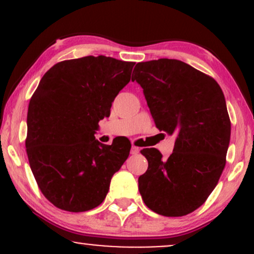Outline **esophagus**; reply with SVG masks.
<instances>
[{
	"mask_svg": "<svg viewBox=\"0 0 254 254\" xmlns=\"http://www.w3.org/2000/svg\"><path fill=\"white\" fill-rule=\"evenodd\" d=\"M138 153H139V148L132 145V147H131V154H132V155H136V154H138Z\"/></svg>",
	"mask_w": 254,
	"mask_h": 254,
	"instance_id": "obj_1",
	"label": "esophagus"
}]
</instances>
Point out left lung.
<instances>
[{
  "instance_id": "obj_1",
  "label": "left lung",
  "mask_w": 254,
  "mask_h": 254,
  "mask_svg": "<svg viewBox=\"0 0 254 254\" xmlns=\"http://www.w3.org/2000/svg\"><path fill=\"white\" fill-rule=\"evenodd\" d=\"M133 71L157 129L177 136L167 160L155 148L141 150L148 170L138 178L139 193L156 214L184 216L205 202L226 166V99L214 78L182 61L141 62Z\"/></svg>"
}]
</instances>
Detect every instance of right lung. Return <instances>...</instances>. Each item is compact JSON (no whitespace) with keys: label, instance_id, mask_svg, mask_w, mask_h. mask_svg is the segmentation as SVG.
<instances>
[{"label":"right lung","instance_id":"right-lung-1","mask_svg":"<svg viewBox=\"0 0 254 254\" xmlns=\"http://www.w3.org/2000/svg\"><path fill=\"white\" fill-rule=\"evenodd\" d=\"M133 65L106 56L63 61L45 72L32 95L26 151L40 191L57 208H97L129 156V142L106 145L94 133Z\"/></svg>","mask_w":254,"mask_h":254}]
</instances>
